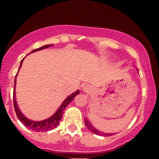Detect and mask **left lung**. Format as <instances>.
Segmentation results:
<instances>
[{
  "label": "left lung",
  "instance_id": "1",
  "mask_svg": "<svg viewBox=\"0 0 159 159\" xmlns=\"http://www.w3.org/2000/svg\"><path fill=\"white\" fill-rule=\"evenodd\" d=\"M85 125L87 126V128L89 129L90 131H92V133H94L95 134H97V135H103V136H109L111 135L112 134H106V133H103V132H101V131L97 130V129H95L93 126L92 125V124L90 123L89 121L87 120V119H85Z\"/></svg>",
  "mask_w": 159,
  "mask_h": 159
}]
</instances>
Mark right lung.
Wrapping results in <instances>:
<instances>
[{
	"mask_svg": "<svg viewBox=\"0 0 159 159\" xmlns=\"http://www.w3.org/2000/svg\"><path fill=\"white\" fill-rule=\"evenodd\" d=\"M50 46L51 44L44 45L43 46V47H40V48H36V49L32 51L31 53L41 50V49H43V48H48V47H50ZM23 60L24 58L21 60L20 68L21 65H22ZM20 68H19V69H20ZM16 76H17V74H16ZM16 79H15V87H14L13 92L14 107H15V111H16V116H17V117H18V119L20 120V121L24 125L26 126V127L30 129H32V130L34 131H37V132H44V131L51 130V129H53L56 128V127L59 125V121L61 120V119H62V116H63V111H64V110L67 106V105L72 102V100H73V98H74L77 95L79 94V91H77V92H75L74 93H72V95H70L69 97H67V98L64 100V102H62V104L60 106L59 108L57 109V111L55 112L54 115L51 116V117H49L48 119H46V120L42 121H33L26 118L25 116L21 113V111H20V109H19L18 106H17V103H16V92H15V91H16Z\"/></svg>",
	"mask_w": 159,
	"mask_h": 159,
	"instance_id": "add662e5",
	"label": "right lung"
}]
</instances>
